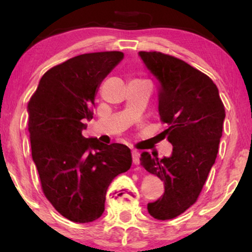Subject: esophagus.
<instances>
[{"label": "esophagus", "mask_w": 252, "mask_h": 252, "mask_svg": "<svg viewBox=\"0 0 252 252\" xmlns=\"http://www.w3.org/2000/svg\"><path fill=\"white\" fill-rule=\"evenodd\" d=\"M132 158H133V163L135 165H139L140 164V154L139 151L136 150H133L132 151Z\"/></svg>", "instance_id": "esophagus-1"}]
</instances>
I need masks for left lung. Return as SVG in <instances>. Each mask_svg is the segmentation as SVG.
I'll list each match as a JSON object with an SVG mask.
<instances>
[{"instance_id": "8db88e82", "label": "left lung", "mask_w": 252, "mask_h": 252, "mask_svg": "<svg viewBox=\"0 0 252 252\" xmlns=\"http://www.w3.org/2000/svg\"><path fill=\"white\" fill-rule=\"evenodd\" d=\"M139 56L159 84L158 112L167 126L161 134L173 146L170 157L141 154V165L165 187L160 198L148 203V212L173 219L196 202L215 164L225 106L215 82L186 62L157 51Z\"/></svg>"}]
</instances>
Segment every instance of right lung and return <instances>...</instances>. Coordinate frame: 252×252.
I'll list each match as a JSON object with an SVG mask.
<instances>
[{
  "mask_svg": "<svg viewBox=\"0 0 252 252\" xmlns=\"http://www.w3.org/2000/svg\"><path fill=\"white\" fill-rule=\"evenodd\" d=\"M123 58L120 51H104L56 65L42 75L27 106L41 187L54 208L71 221L98 219L109 185L132 165L125 144L108 146L82 135L84 120L93 118L99 85Z\"/></svg>",
  "mask_w": 252,
  "mask_h": 252,
  "instance_id": "1",
  "label": "right lung"
}]
</instances>
